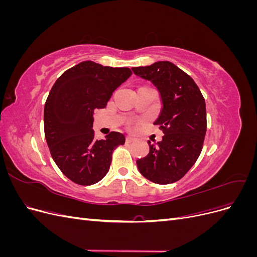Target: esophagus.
<instances>
[{
  "instance_id": "34e87169",
  "label": "esophagus",
  "mask_w": 257,
  "mask_h": 257,
  "mask_svg": "<svg viewBox=\"0 0 257 257\" xmlns=\"http://www.w3.org/2000/svg\"><path fill=\"white\" fill-rule=\"evenodd\" d=\"M134 141H135V139H134L133 137H130V136L126 137V143H128V144H130V143H133Z\"/></svg>"
}]
</instances>
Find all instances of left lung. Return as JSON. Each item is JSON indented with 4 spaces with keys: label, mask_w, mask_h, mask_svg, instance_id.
Here are the masks:
<instances>
[{
    "label": "left lung",
    "mask_w": 257,
    "mask_h": 257,
    "mask_svg": "<svg viewBox=\"0 0 257 257\" xmlns=\"http://www.w3.org/2000/svg\"><path fill=\"white\" fill-rule=\"evenodd\" d=\"M158 89L162 108L154 124L165 135L151 144L137 167L148 180L158 184L176 182L195 164L203 149L207 131L205 98L191 77L172 62L158 61L132 68Z\"/></svg>",
    "instance_id": "8db88e82"
}]
</instances>
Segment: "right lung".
Returning a JSON list of instances; mask_svg holds the SVG:
<instances>
[{
    "instance_id": "1",
    "label": "right lung",
    "mask_w": 257,
    "mask_h": 257,
    "mask_svg": "<svg viewBox=\"0 0 257 257\" xmlns=\"http://www.w3.org/2000/svg\"><path fill=\"white\" fill-rule=\"evenodd\" d=\"M132 75L127 67L103 66L83 61L62 74L49 93L44 109L46 142L51 157L77 184H94L106 176L112 151L125 137L111 132L94 138L93 114L107 105L113 91Z\"/></svg>"
}]
</instances>
